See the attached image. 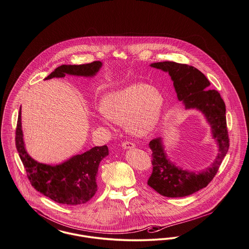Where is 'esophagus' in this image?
<instances>
[{"label": "esophagus", "mask_w": 249, "mask_h": 249, "mask_svg": "<svg viewBox=\"0 0 249 249\" xmlns=\"http://www.w3.org/2000/svg\"><path fill=\"white\" fill-rule=\"evenodd\" d=\"M122 146H123V148H125V149H131V148L135 147V144H134L133 142L125 141V142H122Z\"/></svg>", "instance_id": "34e87169"}]
</instances>
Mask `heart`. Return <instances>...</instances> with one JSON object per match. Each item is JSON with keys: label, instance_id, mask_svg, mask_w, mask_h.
I'll use <instances>...</instances> for the list:
<instances>
[{"label": "heart", "instance_id": "b5f03b06", "mask_svg": "<svg viewBox=\"0 0 249 249\" xmlns=\"http://www.w3.org/2000/svg\"><path fill=\"white\" fill-rule=\"evenodd\" d=\"M163 105L160 91L145 84H133L113 91L104 99L100 118L126 124L136 135H145L159 122Z\"/></svg>", "mask_w": 249, "mask_h": 249}]
</instances>
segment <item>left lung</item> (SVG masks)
<instances>
[{"mask_svg":"<svg viewBox=\"0 0 249 249\" xmlns=\"http://www.w3.org/2000/svg\"><path fill=\"white\" fill-rule=\"evenodd\" d=\"M150 66L169 72L178 100L184 103L187 109L196 108L201 111L209 122L217 143L218 153L213 163L200 173H194L178 168L167 159L160 137L149 142L153 170L147 185L165 197H185L205 188L213 180L229 150L225 103L217 90L208 89L210 82L193 66L174 61L155 62Z\"/></svg>","mask_w":249,"mask_h":249,"instance_id":"8db88e82","label":"left lung"}]
</instances>
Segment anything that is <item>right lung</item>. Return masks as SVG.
I'll return each instance as SVG.
<instances>
[{
	"mask_svg": "<svg viewBox=\"0 0 249 249\" xmlns=\"http://www.w3.org/2000/svg\"><path fill=\"white\" fill-rule=\"evenodd\" d=\"M102 67L101 61L80 65H61L48 77H64L66 74L93 76ZM16 146L32 186L56 202L79 205L86 203L97 191L96 177L101 160L108 155L107 145L95 146L81 155L71 157L59 165L40 163L25 149L21 129V107L16 129Z\"/></svg>",
	"mask_w": 249,
	"mask_h": 249,
	"instance_id": "add662e5",
	"label": "right lung"
}]
</instances>
